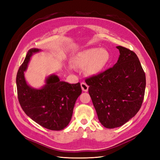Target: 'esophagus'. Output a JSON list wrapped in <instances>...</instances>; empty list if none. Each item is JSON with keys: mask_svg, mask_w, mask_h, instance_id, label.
<instances>
[{"mask_svg": "<svg viewBox=\"0 0 160 160\" xmlns=\"http://www.w3.org/2000/svg\"><path fill=\"white\" fill-rule=\"evenodd\" d=\"M81 88H82V90H83V91L87 92V91H88L89 86L87 85V83H85V82H82V83H81Z\"/></svg>", "mask_w": 160, "mask_h": 160, "instance_id": "esophagus-1", "label": "esophagus"}]
</instances>
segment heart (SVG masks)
Wrapping results in <instances>:
<instances>
[{"label": "heart", "mask_w": 160, "mask_h": 160, "mask_svg": "<svg viewBox=\"0 0 160 160\" xmlns=\"http://www.w3.org/2000/svg\"><path fill=\"white\" fill-rule=\"evenodd\" d=\"M110 59L111 55L108 50L90 48L77 53L73 58V64L79 69H85L86 67L87 73L94 76L99 75L105 69Z\"/></svg>", "instance_id": "obj_1"}]
</instances>
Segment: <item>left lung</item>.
Wrapping results in <instances>:
<instances>
[{"label":"left lung","mask_w":160,"mask_h":160,"mask_svg":"<svg viewBox=\"0 0 160 160\" xmlns=\"http://www.w3.org/2000/svg\"><path fill=\"white\" fill-rule=\"evenodd\" d=\"M113 67L85 80L89 93L103 126H122L141 108L146 89V75L138 56L122 46Z\"/></svg>","instance_id":"obj_1"}]
</instances>
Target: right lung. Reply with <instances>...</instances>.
Segmentation results:
<instances>
[{
    "mask_svg": "<svg viewBox=\"0 0 160 160\" xmlns=\"http://www.w3.org/2000/svg\"><path fill=\"white\" fill-rule=\"evenodd\" d=\"M41 49L32 48L27 52L17 75L19 103L22 110L34 122L50 130L59 131L69 125L77 99L82 90L79 83L70 84L52 74L45 79L39 89L32 88L25 77L28 62L35 53Z\"/></svg>",
    "mask_w": 160,
    "mask_h": 160,
    "instance_id": "add662e5",
    "label": "right lung"
}]
</instances>
